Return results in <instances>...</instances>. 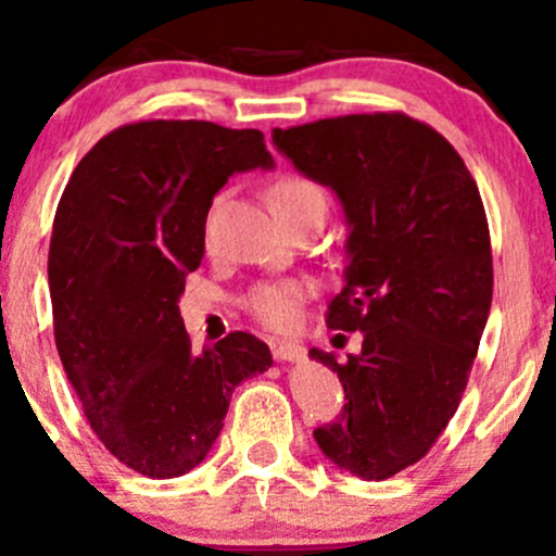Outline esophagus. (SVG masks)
Wrapping results in <instances>:
<instances>
[{
    "mask_svg": "<svg viewBox=\"0 0 556 556\" xmlns=\"http://www.w3.org/2000/svg\"><path fill=\"white\" fill-rule=\"evenodd\" d=\"M271 355L279 363H299L304 357V346L293 344V341H274Z\"/></svg>",
    "mask_w": 556,
    "mask_h": 556,
    "instance_id": "obj_1",
    "label": "esophagus"
}]
</instances>
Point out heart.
I'll use <instances>...</instances> for the list:
<instances>
[{
	"mask_svg": "<svg viewBox=\"0 0 556 556\" xmlns=\"http://www.w3.org/2000/svg\"><path fill=\"white\" fill-rule=\"evenodd\" d=\"M268 204L279 220L285 217L301 215V212H323L328 206V195L312 179L290 174V177L277 179L268 190ZM309 295V285L285 279V282H266L257 285L247 293L244 306L255 319L274 330H285L295 323L301 309V301Z\"/></svg>",
	"mask_w": 556,
	"mask_h": 556,
	"instance_id": "1",
	"label": "heart"
}]
</instances>
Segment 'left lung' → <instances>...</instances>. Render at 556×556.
Listing matches in <instances>:
<instances>
[{"label":"left lung","mask_w":556,"mask_h":556,"mask_svg":"<svg viewBox=\"0 0 556 556\" xmlns=\"http://www.w3.org/2000/svg\"><path fill=\"white\" fill-rule=\"evenodd\" d=\"M271 142L344 212V288L325 323L363 350L339 374L344 414L314 430L325 457L382 481L428 454L459 406L492 304L484 204L457 150L401 112L274 128Z\"/></svg>","instance_id":"8db88e82"}]
</instances>
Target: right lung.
Returning a JSON list of instances; mask_svg holds the SVG:
<instances>
[{"instance_id": "add662e5", "label": "right lung", "mask_w": 556, "mask_h": 556, "mask_svg": "<svg viewBox=\"0 0 556 556\" xmlns=\"http://www.w3.org/2000/svg\"><path fill=\"white\" fill-rule=\"evenodd\" d=\"M252 169H274L255 128L131 123L93 144L55 210L48 282L61 363L99 441L150 479L193 470L237 384L274 363L242 330L195 355L177 306L204 257L212 199Z\"/></svg>"}]
</instances>
